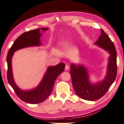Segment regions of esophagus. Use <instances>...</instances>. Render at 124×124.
<instances>
[{"instance_id": "34e87169", "label": "esophagus", "mask_w": 124, "mask_h": 124, "mask_svg": "<svg viewBox=\"0 0 124 124\" xmlns=\"http://www.w3.org/2000/svg\"><path fill=\"white\" fill-rule=\"evenodd\" d=\"M69 69V66L68 65H66L65 66V70L67 71Z\"/></svg>"}]
</instances>
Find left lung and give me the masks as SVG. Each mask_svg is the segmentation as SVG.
Returning <instances> with one entry per match:
<instances>
[{
  "label": "left lung",
  "mask_w": 124,
  "mask_h": 124,
  "mask_svg": "<svg viewBox=\"0 0 124 124\" xmlns=\"http://www.w3.org/2000/svg\"><path fill=\"white\" fill-rule=\"evenodd\" d=\"M101 35L95 43L96 45L108 52L107 74L102 81L92 83L89 79V73L82 65H71L70 74L76 94L87 100L95 101L102 97L108 91L117 75L116 51L114 45L106 33L101 29Z\"/></svg>",
  "instance_id": "1"
}]
</instances>
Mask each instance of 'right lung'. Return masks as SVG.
Instances as JSON below:
<instances>
[{"label":"right lung","mask_w":124,"mask_h":124,"mask_svg":"<svg viewBox=\"0 0 124 124\" xmlns=\"http://www.w3.org/2000/svg\"><path fill=\"white\" fill-rule=\"evenodd\" d=\"M41 29L42 31L48 30L47 28H41ZM41 35L40 28L22 33L14 41L7 57L8 64L7 78L8 82L22 100L31 104L42 102L48 98L53 91L56 78L64 71L65 67V63L63 62L59 63L56 66L48 67L39 84L33 89L25 91L17 86L14 80L12 69V58L14 52L25 47L41 46L40 38Z\"/></svg>","instance_id":"add662e5"}]
</instances>
